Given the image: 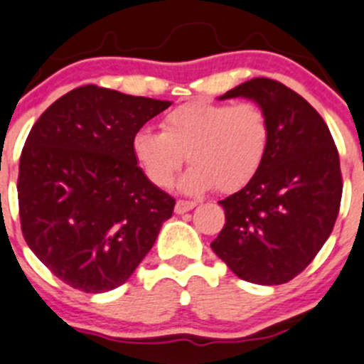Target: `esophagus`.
<instances>
[{
  "label": "esophagus",
  "instance_id": "obj_1",
  "mask_svg": "<svg viewBox=\"0 0 364 364\" xmlns=\"http://www.w3.org/2000/svg\"><path fill=\"white\" fill-rule=\"evenodd\" d=\"M194 207H196V201H186V200H178L177 203H175V212H177V214H186V212L193 210Z\"/></svg>",
  "mask_w": 364,
  "mask_h": 364
}]
</instances>
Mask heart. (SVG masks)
I'll use <instances>...</instances> for the list:
<instances>
[{"instance_id":"1","label":"heart","mask_w":364,"mask_h":364,"mask_svg":"<svg viewBox=\"0 0 364 364\" xmlns=\"http://www.w3.org/2000/svg\"><path fill=\"white\" fill-rule=\"evenodd\" d=\"M161 127L163 132H136V163L154 186L168 187L187 157L193 166L182 175L178 187L189 194L212 187L219 193L242 189L264 166L271 145L267 114L253 102L193 100L171 109Z\"/></svg>"}]
</instances>
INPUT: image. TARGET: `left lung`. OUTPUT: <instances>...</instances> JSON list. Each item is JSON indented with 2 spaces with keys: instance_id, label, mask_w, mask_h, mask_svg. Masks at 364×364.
<instances>
[{
  "instance_id": "1",
  "label": "left lung",
  "mask_w": 364,
  "mask_h": 364,
  "mask_svg": "<svg viewBox=\"0 0 364 364\" xmlns=\"http://www.w3.org/2000/svg\"><path fill=\"white\" fill-rule=\"evenodd\" d=\"M235 97L265 111L271 145L253 181L219 201L226 223L210 247L244 282L282 285L311 264L333 232L340 157L322 117L282 82L255 77L219 99Z\"/></svg>"
}]
</instances>
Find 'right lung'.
Here are the masks:
<instances>
[{"mask_svg": "<svg viewBox=\"0 0 364 364\" xmlns=\"http://www.w3.org/2000/svg\"><path fill=\"white\" fill-rule=\"evenodd\" d=\"M170 100L81 86L28 134L19 163L23 235L61 282L86 294L124 285L171 218L175 200L138 166L132 138Z\"/></svg>", "mask_w": 364, "mask_h": 364, "instance_id": "1", "label": "right lung"}]
</instances>
